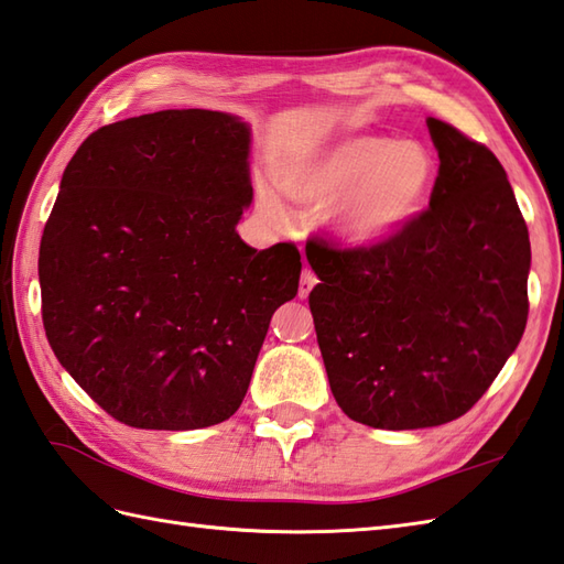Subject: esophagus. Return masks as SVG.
<instances>
[{"label": "esophagus", "mask_w": 564, "mask_h": 564, "mask_svg": "<svg viewBox=\"0 0 564 564\" xmlns=\"http://www.w3.org/2000/svg\"><path fill=\"white\" fill-rule=\"evenodd\" d=\"M314 285H317V276H314V271H312V269H305V271H303V276H300L297 295H300V297H307Z\"/></svg>", "instance_id": "obj_1"}]
</instances>
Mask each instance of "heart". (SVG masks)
I'll list each match as a JSON object with an SVG mask.
<instances>
[{
    "label": "heart",
    "instance_id": "b5f03b06",
    "mask_svg": "<svg viewBox=\"0 0 564 564\" xmlns=\"http://www.w3.org/2000/svg\"><path fill=\"white\" fill-rule=\"evenodd\" d=\"M276 185L288 202L329 212V228L348 245H375L399 232L435 185V159L413 139L352 134L283 165ZM271 223H285V208L271 192L259 194Z\"/></svg>",
    "mask_w": 564,
    "mask_h": 564
}]
</instances>
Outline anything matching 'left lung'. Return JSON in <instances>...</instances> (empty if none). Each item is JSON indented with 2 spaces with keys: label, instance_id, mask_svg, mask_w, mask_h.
Here are the masks:
<instances>
[{
  "label": "left lung",
  "instance_id": "left-lung-1",
  "mask_svg": "<svg viewBox=\"0 0 564 564\" xmlns=\"http://www.w3.org/2000/svg\"><path fill=\"white\" fill-rule=\"evenodd\" d=\"M430 208L370 250L310 242L314 332L336 403L379 430L444 425L500 375L529 317L531 242L505 167L427 117Z\"/></svg>",
  "mask_w": 564,
  "mask_h": 564
}]
</instances>
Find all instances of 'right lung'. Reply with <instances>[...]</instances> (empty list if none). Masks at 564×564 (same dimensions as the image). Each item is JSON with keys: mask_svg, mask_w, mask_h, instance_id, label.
Listing matches in <instances>:
<instances>
[{"mask_svg": "<svg viewBox=\"0 0 564 564\" xmlns=\"http://www.w3.org/2000/svg\"><path fill=\"white\" fill-rule=\"evenodd\" d=\"M250 124L161 110L100 127L64 170L37 259L47 341L117 421H228L271 314L297 293L300 252L240 240L252 204Z\"/></svg>", "mask_w": 564, "mask_h": 564, "instance_id": "obj_1", "label": "right lung"}]
</instances>
